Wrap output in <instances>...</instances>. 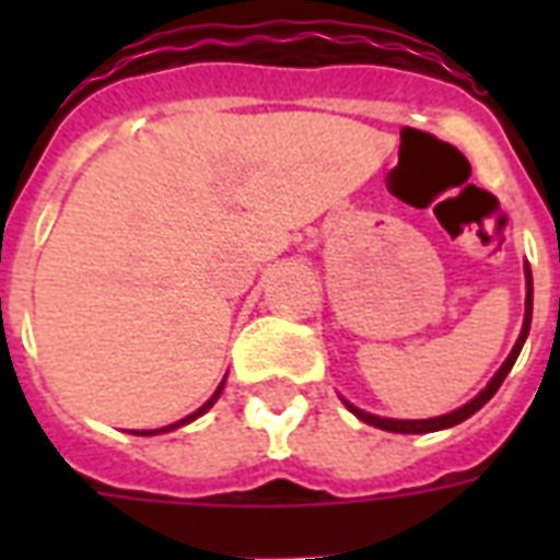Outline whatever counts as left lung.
Listing matches in <instances>:
<instances>
[{"label": "left lung", "instance_id": "left-lung-1", "mask_svg": "<svg viewBox=\"0 0 560 560\" xmlns=\"http://www.w3.org/2000/svg\"><path fill=\"white\" fill-rule=\"evenodd\" d=\"M523 272H526V314H523V328H521V337H517V342H514L512 354L505 358V363L500 369H497V374L488 381V386L479 395H474V398L468 400V404H462L459 409H453V412H444V416H435V418H412V421H404V418H381V416H372V412H366V409L354 407V404H349V400L342 398V404L349 407V412H354V416L360 418V421H366V424L372 427H381V430H389V433H435V430H447V427H456L462 424L465 418H470L474 412H479V409L486 407L488 400L494 398V392L503 386L505 374L512 372L514 360H517V354H521L523 342H526V337H529V328H532V270L529 264L523 267Z\"/></svg>", "mask_w": 560, "mask_h": 560}]
</instances>
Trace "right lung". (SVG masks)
I'll use <instances>...</instances> for the list:
<instances>
[{
    "label": "right lung",
    "instance_id": "right-lung-1",
    "mask_svg": "<svg viewBox=\"0 0 560 560\" xmlns=\"http://www.w3.org/2000/svg\"><path fill=\"white\" fill-rule=\"evenodd\" d=\"M223 386H226V377L220 381V386H218V389H214V395H211V398L206 400V404H202L200 409H194L191 416L179 418V421H174V424H168V427H156V430H133V435H160V433H171V430H177V427H183V424H191L194 418H200L202 412H209V409L214 407V400L220 398V392H223Z\"/></svg>",
    "mask_w": 560,
    "mask_h": 560
}]
</instances>
